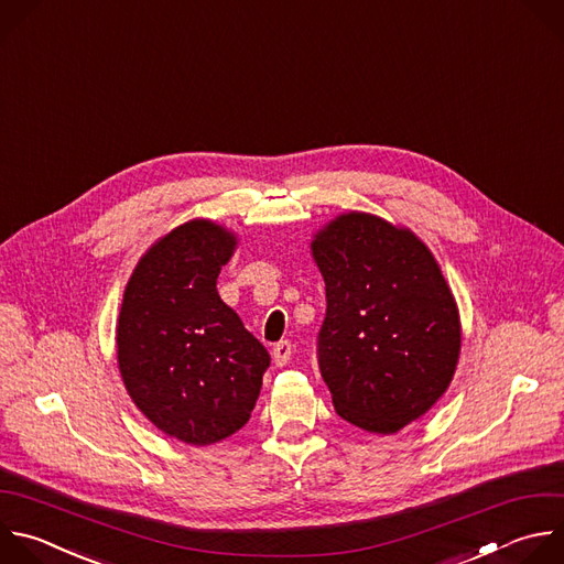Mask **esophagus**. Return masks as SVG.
Wrapping results in <instances>:
<instances>
[{
  "instance_id": "obj_1",
  "label": "esophagus",
  "mask_w": 564,
  "mask_h": 564,
  "mask_svg": "<svg viewBox=\"0 0 564 564\" xmlns=\"http://www.w3.org/2000/svg\"><path fill=\"white\" fill-rule=\"evenodd\" d=\"M272 358H274V365L276 367H283L288 365V360L292 358V343L290 340H279L272 349Z\"/></svg>"
}]
</instances>
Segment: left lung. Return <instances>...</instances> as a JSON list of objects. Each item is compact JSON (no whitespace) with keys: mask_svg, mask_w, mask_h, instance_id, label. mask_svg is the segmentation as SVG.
Returning a JSON list of instances; mask_svg holds the SVG:
<instances>
[{"mask_svg":"<svg viewBox=\"0 0 564 564\" xmlns=\"http://www.w3.org/2000/svg\"><path fill=\"white\" fill-rule=\"evenodd\" d=\"M327 310L321 377L347 423L394 434L447 390L458 351L456 301L432 252L408 230L349 213L312 243Z\"/></svg>","mask_w":564,"mask_h":564,"instance_id":"8db88e82","label":"left lung"}]
</instances>
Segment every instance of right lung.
<instances>
[{
  "instance_id": "add662e5",
  "label": "right lung",
  "mask_w": 564,
  "mask_h": 564,
  "mask_svg": "<svg viewBox=\"0 0 564 564\" xmlns=\"http://www.w3.org/2000/svg\"><path fill=\"white\" fill-rule=\"evenodd\" d=\"M235 237L191 221L132 272L117 325V358L134 405L167 436L210 445L241 430L270 354L217 292Z\"/></svg>"
}]
</instances>
